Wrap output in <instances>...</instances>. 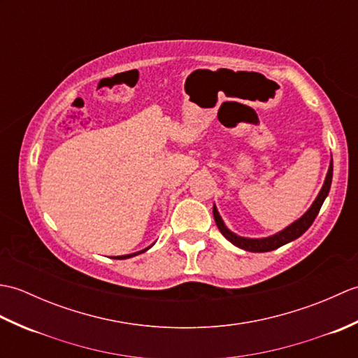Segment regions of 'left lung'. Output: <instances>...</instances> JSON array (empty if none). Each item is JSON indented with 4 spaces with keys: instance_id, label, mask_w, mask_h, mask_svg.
Wrapping results in <instances>:
<instances>
[{
    "instance_id": "left-lung-1",
    "label": "left lung",
    "mask_w": 358,
    "mask_h": 358,
    "mask_svg": "<svg viewBox=\"0 0 358 358\" xmlns=\"http://www.w3.org/2000/svg\"><path fill=\"white\" fill-rule=\"evenodd\" d=\"M332 171L334 169H332V159H331L329 169H328V173H326V178H324L323 186H322V191L318 192L315 201L313 203V206H310L306 210L305 215L300 217L299 220H295L292 224H289L287 227H285L283 231H280V232L273 234V235H271V237H266V238L240 237V235L234 234V232L227 229L222 217H220V214H218L215 204H214V220H215L220 232H222L224 237L232 243V245L245 249V250H249V252H269V250L277 249L280 246L286 245V243H289V241L299 238L300 235L305 234L310 227V224L314 223V220L318 215V212H320V208H322L324 199L329 194L331 183H332Z\"/></svg>"
}]
</instances>
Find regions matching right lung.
<instances>
[{"label": "right lung", "instance_id": "right-lung-1", "mask_svg": "<svg viewBox=\"0 0 358 358\" xmlns=\"http://www.w3.org/2000/svg\"><path fill=\"white\" fill-rule=\"evenodd\" d=\"M152 246V245H150ZM149 246V248H150ZM149 248H146V249H143V250H140V252H135V254H129V255H120V257H113V258H118V260H124V258H131V257H135V255H138V254H141V252H146V250L149 249Z\"/></svg>", "mask_w": 358, "mask_h": 358}]
</instances>
